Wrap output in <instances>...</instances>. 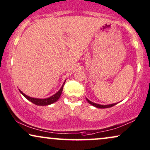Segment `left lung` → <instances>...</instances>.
I'll list each match as a JSON object with an SVG mask.
<instances>
[{
  "label": "left lung",
  "instance_id": "1",
  "mask_svg": "<svg viewBox=\"0 0 150 150\" xmlns=\"http://www.w3.org/2000/svg\"><path fill=\"white\" fill-rule=\"evenodd\" d=\"M87 102L89 103V104L92 105L93 106L96 107V108H111V107H113L114 105H115L116 103H114V104H111V105H99V104H96V103H94L92 102V101H90L88 99L86 98Z\"/></svg>",
  "mask_w": 150,
  "mask_h": 150
}]
</instances>
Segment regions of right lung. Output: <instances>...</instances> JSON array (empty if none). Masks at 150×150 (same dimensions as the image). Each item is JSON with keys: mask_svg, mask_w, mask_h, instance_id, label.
I'll list each match as a JSON object with an SVG mask.
<instances>
[{"mask_svg": "<svg viewBox=\"0 0 150 150\" xmlns=\"http://www.w3.org/2000/svg\"><path fill=\"white\" fill-rule=\"evenodd\" d=\"M65 83H63V86L61 87V88L60 89V90L58 91L57 93H56L55 94L53 95V96L50 97V98H44V99H40V98H32V97H30L27 95H25L24 93H23L19 89L21 94H22L23 96H24L25 98H26L28 100H29L31 102L33 103L35 105H50L52 103H54V102L57 101L58 100V98H60L61 95L62 94V92H63V86L65 85Z\"/></svg>", "mask_w": 150, "mask_h": 150, "instance_id": "add662e5", "label": "right lung"}]
</instances>
